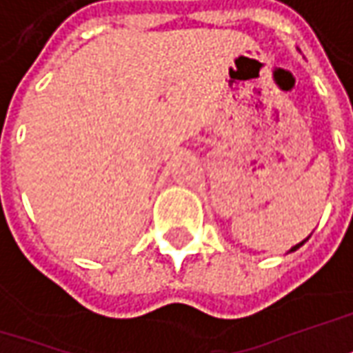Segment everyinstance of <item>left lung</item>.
Masks as SVG:
<instances>
[{
  "label": "left lung",
  "mask_w": 353,
  "mask_h": 353,
  "mask_svg": "<svg viewBox=\"0 0 353 353\" xmlns=\"http://www.w3.org/2000/svg\"><path fill=\"white\" fill-rule=\"evenodd\" d=\"M306 239H308V237H306ZM306 239H305V241H306ZM305 241H301V243H296V245H294V248H292L291 251H296V250H299V248H301V245H303V243H305Z\"/></svg>",
  "instance_id": "1"
}]
</instances>
